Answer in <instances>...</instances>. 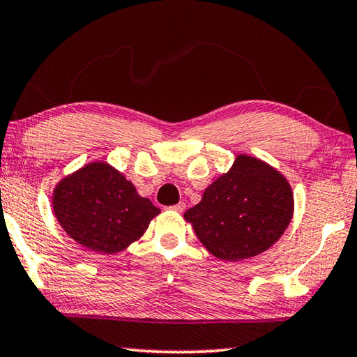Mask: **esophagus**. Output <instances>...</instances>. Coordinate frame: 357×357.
Instances as JSON below:
<instances>
[{
	"instance_id": "esophagus-1",
	"label": "esophagus",
	"mask_w": 357,
	"mask_h": 357,
	"mask_svg": "<svg viewBox=\"0 0 357 357\" xmlns=\"http://www.w3.org/2000/svg\"><path fill=\"white\" fill-rule=\"evenodd\" d=\"M170 209L176 211V213H184V209H185V204H184V203H178V204H174V206H172Z\"/></svg>"
}]
</instances>
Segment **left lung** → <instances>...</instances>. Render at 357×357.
<instances>
[{
	"label": "left lung",
	"instance_id": "obj_1",
	"mask_svg": "<svg viewBox=\"0 0 357 357\" xmlns=\"http://www.w3.org/2000/svg\"><path fill=\"white\" fill-rule=\"evenodd\" d=\"M293 204L291 187L279 172L239 155L184 219L214 257L241 261L277 243L291 220Z\"/></svg>",
	"mask_w": 357,
	"mask_h": 357
}]
</instances>
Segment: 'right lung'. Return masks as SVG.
Instances as JSON below:
<instances>
[{
    "label": "right lung",
    "instance_id": "add662e5",
    "mask_svg": "<svg viewBox=\"0 0 357 357\" xmlns=\"http://www.w3.org/2000/svg\"><path fill=\"white\" fill-rule=\"evenodd\" d=\"M53 211L64 231L98 253L124 250L160 213L134 184L104 162L64 178L53 193Z\"/></svg>",
    "mask_w": 357,
    "mask_h": 357
}]
</instances>
